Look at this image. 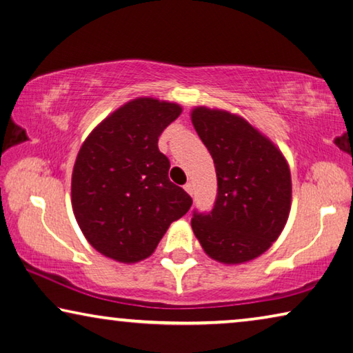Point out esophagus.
Instances as JSON below:
<instances>
[{
    "mask_svg": "<svg viewBox=\"0 0 353 353\" xmlns=\"http://www.w3.org/2000/svg\"><path fill=\"white\" fill-rule=\"evenodd\" d=\"M184 190H186V192L189 194V195H194V186L190 183H186L184 184Z\"/></svg>",
    "mask_w": 353,
    "mask_h": 353,
    "instance_id": "obj_1",
    "label": "esophagus"
}]
</instances>
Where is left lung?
<instances>
[{"label": "left lung", "instance_id": "1", "mask_svg": "<svg viewBox=\"0 0 353 353\" xmlns=\"http://www.w3.org/2000/svg\"><path fill=\"white\" fill-rule=\"evenodd\" d=\"M190 120L217 173L214 208L190 222L195 238L214 261H252L279 239L290 217V164L268 136L238 114L195 106Z\"/></svg>", "mask_w": 353, "mask_h": 353}]
</instances>
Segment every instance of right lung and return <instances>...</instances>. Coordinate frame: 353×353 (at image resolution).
<instances>
[{
  "mask_svg": "<svg viewBox=\"0 0 353 353\" xmlns=\"http://www.w3.org/2000/svg\"><path fill=\"white\" fill-rule=\"evenodd\" d=\"M183 108L137 97L101 120L81 145L72 173L73 214L89 244L131 264L148 258L192 199L169 180L158 137Z\"/></svg>",
  "mask_w": 353,
  "mask_h": 353,
  "instance_id": "obj_1",
  "label": "right lung"
}]
</instances>
